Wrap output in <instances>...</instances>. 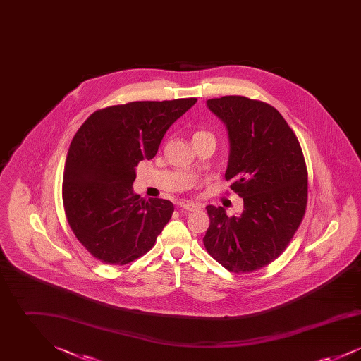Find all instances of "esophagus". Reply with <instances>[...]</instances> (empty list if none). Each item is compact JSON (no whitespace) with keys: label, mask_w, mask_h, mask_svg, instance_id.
<instances>
[{"label":"esophagus","mask_w":361,"mask_h":361,"mask_svg":"<svg viewBox=\"0 0 361 361\" xmlns=\"http://www.w3.org/2000/svg\"><path fill=\"white\" fill-rule=\"evenodd\" d=\"M180 207L183 209H187V211H196L197 208H200V204L192 203V202H183V203H180Z\"/></svg>","instance_id":"1"}]
</instances>
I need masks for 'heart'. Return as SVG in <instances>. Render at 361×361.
<instances>
[{"label":"heart","mask_w":361,"mask_h":361,"mask_svg":"<svg viewBox=\"0 0 361 361\" xmlns=\"http://www.w3.org/2000/svg\"><path fill=\"white\" fill-rule=\"evenodd\" d=\"M197 134H204V133H197ZM196 135V134H195Z\"/></svg>","instance_id":"obj_1"}]
</instances>
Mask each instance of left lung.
Returning a JSON list of instances; mask_svg holds the SVG:
<instances>
[{
    "mask_svg": "<svg viewBox=\"0 0 361 361\" xmlns=\"http://www.w3.org/2000/svg\"><path fill=\"white\" fill-rule=\"evenodd\" d=\"M224 121L230 153L226 180L243 199L238 216L207 206V252L235 274L257 271L279 257L303 219L307 169L291 127L269 104L243 96L207 100Z\"/></svg>",
    "mask_w": 361,
    "mask_h": 361,
    "instance_id": "1",
    "label": "left lung"
}]
</instances>
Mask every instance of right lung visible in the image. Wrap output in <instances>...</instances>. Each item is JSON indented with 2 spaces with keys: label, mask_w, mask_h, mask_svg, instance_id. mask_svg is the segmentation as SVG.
Returning a JSON list of instances; mask_svg holds the SVG:
<instances>
[{
  "label": "right lung",
  "mask_w": 361,
  "mask_h": 361,
  "mask_svg": "<svg viewBox=\"0 0 361 361\" xmlns=\"http://www.w3.org/2000/svg\"><path fill=\"white\" fill-rule=\"evenodd\" d=\"M197 99L134 102L92 114L70 143L62 199L70 227L100 261L124 265L147 253L172 218V202L134 193L137 164Z\"/></svg>",
  "instance_id": "obj_1"
}]
</instances>
